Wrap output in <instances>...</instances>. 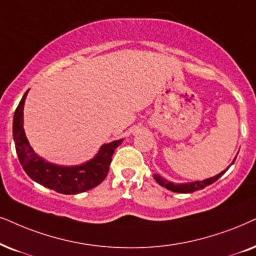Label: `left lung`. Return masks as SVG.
<instances>
[{
	"instance_id": "left-lung-1",
	"label": "left lung",
	"mask_w": 256,
	"mask_h": 256,
	"mask_svg": "<svg viewBox=\"0 0 256 256\" xmlns=\"http://www.w3.org/2000/svg\"><path fill=\"white\" fill-rule=\"evenodd\" d=\"M234 164V161L232 162V164ZM228 168H230V167H228ZM227 169H226V170H227ZM226 170L221 172L220 174L215 175V176L210 178H206V180H202V181L188 182V184H172V182L167 181L166 178H161L160 175H158V174L154 175V178L158 182V184H161L162 187L167 188L168 190L175 192V193H193V192L200 190V189H204V187H207V186L214 184L215 181L218 180V178H220L222 175L224 174Z\"/></svg>"
}]
</instances>
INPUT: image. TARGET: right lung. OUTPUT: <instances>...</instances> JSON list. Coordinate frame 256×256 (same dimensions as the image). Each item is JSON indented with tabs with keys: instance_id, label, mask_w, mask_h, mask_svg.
Segmentation results:
<instances>
[{
	"instance_id": "right-lung-1",
	"label": "right lung",
	"mask_w": 256,
	"mask_h": 256,
	"mask_svg": "<svg viewBox=\"0 0 256 256\" xmlns=\"http://www.w3.org/2000/svg\"><path fill=\"white\" fill-rule=\"evenodd\" d=\"M28 90L16 108L12 136L20 164L28 176L38 184L61 194H78L96 187L107 178L114 150L124 140L104 144L92 160L75 167L52 164L40 158L29 144L23 129V107Z\"/></svg>"
}]
</instances>
